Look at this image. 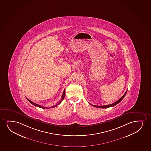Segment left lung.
Segmentation results:
<instances>
[{"label":"left lung","instance_id":"8db88e82","mask_svg":"<svg viewBox=\"0 0 151 151\" xmlns=\"http://www.w3.org/2000/svg\"><path fill=\"white\" fill-rule=\"evenodd\" d=\"M127 91L125 92V93L124 94L123 96H122L121 98H120L119 100H118L117 101H116V102H114L113 104H108V105H106V106H95V105H93L92 104H90H90H91V106H93L94 107H96V108H102V109H106V108H110V107H111V106H116V104H119L121 101H122V99H123V98L124 97V96H125V95L127 94Z\"/></svg>","mask_w":151,"mask_h":151}]
</instances>
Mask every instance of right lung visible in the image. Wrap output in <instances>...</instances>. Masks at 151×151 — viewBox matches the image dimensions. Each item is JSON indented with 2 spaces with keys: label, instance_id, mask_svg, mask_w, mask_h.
<instances>
[{
  "label": "right lung",
  "instance_id": "obj_1",
  "mask_svg": "<svg viewBox=\"0 0 151 151\" xmlns=\"http://www.w3.org/2000/svg\"><path fill=\"white\" fill-rule=\"evenodd\" d=\"M65 90H64L63 91V95L61 96V98L60 100H59L58 102H57V104H55V106H50V107H45V106H40L39 104H35V103H34V102H32V101L29 100V99H27L29 101L31 104H32L34 106H38V107H39V108H42V109H51V108H55L56 106H58L59 104H60L61 102H62V101L63 100V99L65 98Z\"/></svg>",
  "mask_w": 151,
  "mask_h": 151
}]
</instances>
